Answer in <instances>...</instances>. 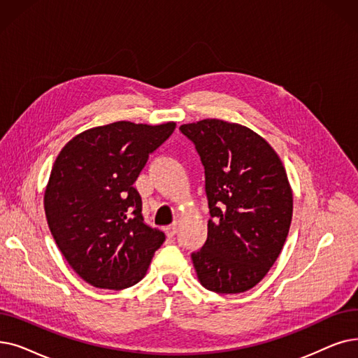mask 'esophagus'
Returning <instances> with one entry per match:
<instances>
[{"instance_id": "34e87169", "label": "esophagus", "mask_w": 358, "mask_h": 358, "mask_svg": "<svg viewBox=\"0 0 358 358\" xmlns=\"http://www.w3.org/2000/svg\"><path fill=\"white\" fill-rule=\"evenodd\" d=\"M177 224H173V225H168L166 228H165V234L168 236V237H174L176 234H177Z\"/></svg>"}]
</instances>
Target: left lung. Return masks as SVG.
I'll use <instances>...</instances> for the list:
<instances>
[{"instance_id":"left-lung-1","label":"left lung","mask_w":358,"mask_h":358,"mask_svg":"<svg viewBox=\"0 0 358 358\" xmlns=\"http://www.w3.org/2000/svg\"><path fill=\"white\" fill-rule=\"evenodd\" d=\"M205 166L212 220L192 255L200 284L217 294L257 285L273 266L292 220V190L272 146L245 126L206 118L182 124Z\"/></svg>"}]
</instances>
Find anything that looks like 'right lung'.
Returning a JSON list of instances; mask_svg holds the SVG:
<instances>
[{
    "instance_id": "right-lung-1",
    "label": "right lung",
    "mask_w": 358,
    "mask_h": 358,
    "mask_svg": "<svg viewBox=\"0 0 358 358\" xmlns=\"http://www.w3.org/2000/svg\"><path fill=\"white\" fill-rule=\"evenodd\" d=\"M174 129V121H117L74 136L58 153L43 196L46 221L59 252L87 284H137L165 241L161 229L145 224L133 184Z\"/></svg>"
}]
</instances>
